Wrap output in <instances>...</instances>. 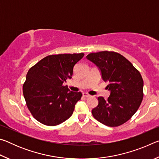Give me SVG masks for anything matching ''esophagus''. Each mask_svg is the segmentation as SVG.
<instances>
[{
  "label": "esophagus",
  "instance_id": "34e87169",
  "mask_svg": "<svg viewBox=\"0 0 159 159\" xmlns=\"http://www.w3.org/2000/svg\"><path fill=\"white\" fill-rule=\"evenodd\" d=\"M83 95L85 97V98H90V97H91L90 95H89V94H88L87 93H83Z\"/></svg>",
  "mask_w": 159,
  "mask_h": 159
}]
</instances>
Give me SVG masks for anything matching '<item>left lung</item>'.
Here are the masks:
<instances>
[{
	"mask_svg": "<svg viewBox=\"0 0 159 159\" xmlns=\"http://www.w3.org/2000/svg\"><path fill=\"white\" fill-rule=\"evenodd\" d=\"M86 57L99 67L111 91L106 100L99 97L98 105L92 110L93 117L110 127L127 122L143 99L144 81L139 71L125 57L113 51L90 53Z\"/></svg>",
	"mask_w": 159,
	"mask_h": 159,
	"instance_id": "1",
	"label": "left lung"
}]
</instances>
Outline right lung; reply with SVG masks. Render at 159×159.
Wrapping results in <instances>:
<instances>
[{"instance_id":"obj_1","label":"right lung","mask_w":159,"mask_h":159,"mask_svg":"<svg viewBox=\"0 0 159 159\" xmlns=\"http://www.w3.org/2000/svg\"><path fill=\"white\" fill-rule=\"evenodd\" d=\"M84 53L51 55L29 69L23 84L26 106L35 119L55 126L72 115L80 92L70 91L63 83L71 79L74 66Z\"/></svg>"}]
</instances>
